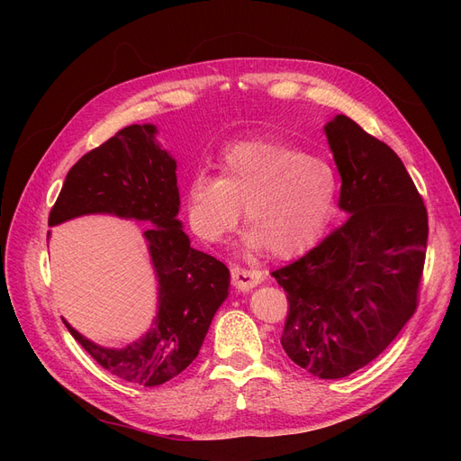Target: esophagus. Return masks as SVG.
I'll return each instance as SVG.
<instances>
[{
  "mask_svg": "<svg viewBox=\"0 0 461 461\" xmlns=\"http://www.w3.org/2000/svg\"><path fill=\"white\" fill-rule=\"evenodd\" d=\"M230 275H232V285L240 292L252 290L263 281V275L259 271L246 269V267H232Z\"/></svg>",
  "mask_w": 461,
  "mask_h": 461,
  "instance_id": "1",
  "label": "esophagus"
}]
</instances>
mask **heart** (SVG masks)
<instances>
[{
  "mask_svg": "<svg viewBox=\"0 0 461 461\" xmlns=\"http://www.w3.org/2000/svg\"><path fill=\"white\" fill-rule=\"evenodd\" d=\"M217 173L194 175L185 194L188 225L205 242L225 239L242 207L248 252L294 258L323 236L337 209V169L294 144L236 142L219 156Z\"/></svg>",
  "mask_w": 461,
  "mask_h": 461,
  "instance_id": "heart-1",
  "label": "heart"
}]
</instances>
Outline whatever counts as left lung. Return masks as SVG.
Wrapping results in <instances>:
<instances>
[{
  "label": "left lung",
  "instance_id": "obj_1",
  "mask_svg": "<svg viewBox=\"0 0 461 461\" xmlns=\"http://www.w3.org/2000/svg\"><path fill=\"white\" fill-rule=\"evenodd\" d=\"M325 134L350 217L273 276L290 303L286 356L319 379H342L381 356L415 313L429 221L393 148L346 115Z\"/></svg>",
  "mask_w": 461,
  "mask_h": 461
}]
</instances>
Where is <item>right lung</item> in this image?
Segmentation results:
<instances>
[{"label": "right lung", "mask_w": 461, "mask_h": 461, "mask_svg": "<svg viewBox=\"0 0 461 461\" xmlns=\"http://www.w3.org/2000/svg\"><path fill=\"white\" fill-rule=\"evenodd\" d=\"M156 134V124H131L82 156L67 173L48 219L55 227L75 217L105 213L151 225L142 236L158 278V312L144 337L124 348H105L63 319L75 340L104 369L142 386L171 381L196 359L230 286L227 265L194 249L176 219V161Z\"/></svg>", "instance_id": "add662e5"}]
</instances>
